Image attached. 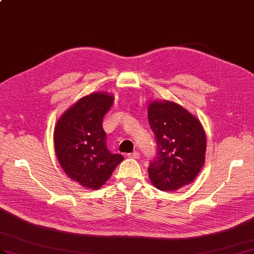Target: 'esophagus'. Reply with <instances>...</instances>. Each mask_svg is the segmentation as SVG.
Segmentation results:
<instances>
[{"mask_svg":"<svg viewBox=\"0 0 254 254\" xmlns=\"http://www.w3.org/2000/svg\"><path fill=\"white\" fill-rule=\"evenodd\" d=\"M128 156L130 157V158H139L140 157V153L137 152V151H134L132 153H129Z\"/></svg>","mask_w":254,"mask_h":254,"instance_id":"obj_1","label":"esophagus"}]
</instances>
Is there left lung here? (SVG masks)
Instances as JSON below:
<instances>
[{"label":"left lung","instance_id":"1","mask_svg":"<svg viewBox=\"0 0 254 254\" xmlns=\"http://www.w3.org/2000/svg\"><path fill=\"white\" fill-rule=\"evenodd\" d=\"M147 116L157 146L147 169L152 183L160 190H176L193 182L205 164L207 142L200 122L170 101H154Z\"/></svg>","mask_w":254,"mask_h":254}]
</instances>
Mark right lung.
Listing matches in <instances>:
<instances>
[{
	"instance_id": "right-lung-1",
	"label": "right lung",
	"mask_w": 254,
	"mask_h": 254,
	"mask_svg": "<svg viewBox=\"0 0 254 254\" xmlns=\"http://www.w3.org/2000/svg\"><path fill=\"white\" fill-rule=\"evenodd\" d=\"M113 99L101 92L79 99L55 127V151L59 163L69 178L84 188H101L124 159L121 154L109 151L102 127Z\"/></svg>"
}]
</instances>
